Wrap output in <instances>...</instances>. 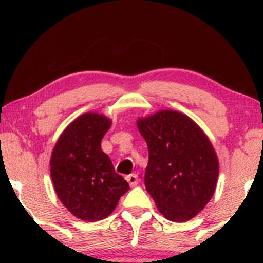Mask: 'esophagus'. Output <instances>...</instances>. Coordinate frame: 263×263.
<instances>
[{
    "label": "esophagus",
    "mask_w": 263,
    "mask_h": 263,
    "mask_svg": "<svg viewBox=\"0 0 263 263\" xmlns=\"http://www.w3.org/2000/svg\"><path fill=\"white\" fill-rule=\"evenodd\" d=\"M126 181L128 182V184H130L131 186H136L138 184V182H139V180H138V175L137 174H130L126 176Z\"/></svg>",
    "instance_id": "obj_1"
}]
</instances>
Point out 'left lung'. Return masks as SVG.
<instances>
[{
    "label": "left lung",
    "instance_id": "obj_1",
    "mask_svg": "<svg viewBox=\"0 0 263 263\" xmlns=\"http://www.w3.org/2000/svg\"><path fill=\"white\" fill-rule=\"evenodd\" d=\"M137 125L148 148L146 190L168 220L191 219L212 198L219 174L210 140L193 119L174 110L139 118Z\"/></svg>",
    "mask_w": 263,
    "mask_h": 263
}]
</instances>
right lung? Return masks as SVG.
<instances>
[{
  "label": "right lung",
  "mask_w": 263,
  "mask_h": 263,
  "mask_svg": "<svg viewBox=\"0 0 263 263\" xmlns=\"http://www.w3.org/2000/svg\"><path fill=\"white\" fill-rule=\"evenodd\" d=\"M110 126L111 121L103 115L79 116L61 133L51 155L58 198L81 220L97 221L110 216L130 189L101 148Z\"/></svg>",
  "instance_id": "obj_1"
}]
</instances>
